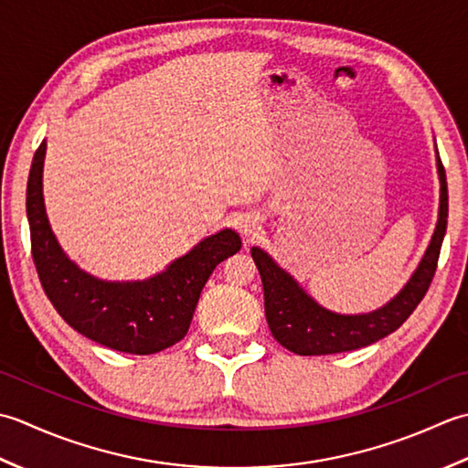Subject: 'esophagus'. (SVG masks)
Wrapping results in <instances>:
<instances>
[{
  "label": "esophagus",
  "instance_id": "1",
  "mask_svg": "<svg viewBox=\"0 0 468 468\" xmlns=\"http://www.w3.org/2000/svg\"><path fill=\"white\" fill-rule=\"evenodd\" d=\"M236 224H238V230H240L244 236H250L259 230V222H256V218L252 216H242Z\"/></svg>",
  "mask_w": 468,
  "mask_h": 468
}]
</instances>
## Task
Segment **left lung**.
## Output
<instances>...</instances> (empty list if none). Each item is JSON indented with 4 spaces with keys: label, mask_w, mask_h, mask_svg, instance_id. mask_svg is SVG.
<instances>
[{
    "label": "left lung",
    "mask_w": 468,
    "mask_h": 468,
    "mask_svg": "<svg viewBox=\"0 0 468 468\" xmlns=\"http://www.w3.org/2000/svg\"><path fill=\"white\" fill-rule=\"evenodd\" d=\"M438 176H441V212L438 224L424 259L412 279L384 309L369 314H337L321 309L307 297L291 276L274 264L261 248H252V259L259 266L264 287V313L272 337L299 356H329L371 346L394 333L420 304L434 279L438 256L446 234L448 187L441 155L436 151Z\"/></svg>",
    "instance_id": "left-lung-1"
}]
</instances>
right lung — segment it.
I'll return each mask as SVG.
<instances>
[{"label":"right lung","mask_w":468,"mask_h":468,"mask_svg":"<svg viewBox=\"0 0 468 468\" xmlns=\"http://www.w3.org/2000/svg\"><path fill=\"white\" fill-rule=\"evenodd\" d=\"M46 143L36 149L27 177L26 209L32 259L46 297L72 329L104 347L151 356L186 337L209 274L240 250L234 230L199 242L165 272L143 282H104L66 259L48 226L42 197Z\"/></svg>","instance_id":"obj_1"}]
</instances>
